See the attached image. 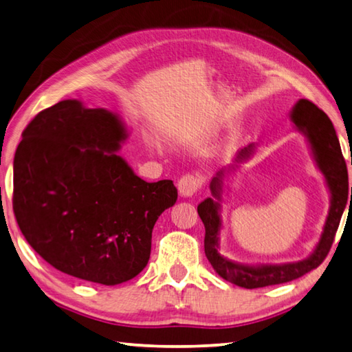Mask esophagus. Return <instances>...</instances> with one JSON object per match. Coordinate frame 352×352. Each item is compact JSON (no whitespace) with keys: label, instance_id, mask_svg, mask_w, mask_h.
<instances>
[{"label":"esophagus","instance_id":"1","mask_svg":"<svg viewBox=\"0 0 352 352\" xmlns=\"http://www.w3.org/2000/svg\"><path fill=\"white\" fill-rule=\"evenodd\" d=\"M204 183V177L199 172H190V174L183 175L178 180V192L182 197H192L201 189Z\"/></svg>","mask_w":352,"mask_h":352}]
</instances>
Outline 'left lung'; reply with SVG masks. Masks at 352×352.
I'll return each instance as SVG.
<instances>
[{"mask_svg":"<svg viewBox=\"0 0 352 352\" xmlns=\"http://www.w3.org/2000/svg\"><path fill=\"white\" fill-rule=\"evenodd\" d=\"M292 119L298 129L308 137L316 162H318V166L327 178V184L329 192H331V209H329L325 227H323L322 238L311 256L293 264L249 267L232 263V261L223 258L218 253V232L219 227H221V219H219L218 215L219 204L213 201L212 198H206L201 204H198V215L201 218L206 229V256H208L213 270L219 276L238 287L250 288L252 290V288L285 284V282L298 279L308 272L314 270V268H318L325 261L329 250H331L336 232L340 224V218L343 215V210L346 208L349 192L346 162L343 158L340 143L339 139H337L336 129L331 120H329V117L318 105H314L311 100L300 99L293 108ZM252 148L253 146L250 144V146L241 149L236 160L249 158L252 155ZM224 170H219L210 183L212 194L218 199L219 194H221Z\"/></svg>","mask_w":352,"mask_h":352,"instance_id":"obj_1","label":"left lung"}]
</instances>
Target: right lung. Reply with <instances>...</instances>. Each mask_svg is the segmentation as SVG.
<instances>
[{
  "mask_svg": "<svg viewBox=\"0 0 352 352\" xmlns=\"http://www.w3.org/2000/svg\"><path fill=\"white\" fill-rule=\"evenodd\" d=\"M117 116L62 100L23 131L13 162V213L27 243L56 270L117 285L146 267L154 224L177 201L172 180L148 183L116 151Z\"/></svg>",
  "mask_w": 352,
  "mask_h": 352,
  "instance_id": "obj_1",
  "label": "right lung"
}]
</instances>
